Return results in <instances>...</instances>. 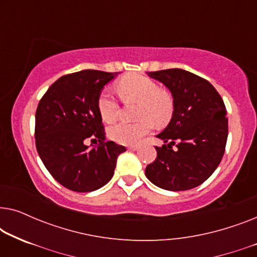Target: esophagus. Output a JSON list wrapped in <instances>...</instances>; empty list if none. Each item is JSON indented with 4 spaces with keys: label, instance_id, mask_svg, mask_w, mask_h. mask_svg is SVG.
I'll return each instance as SVG.
<instances>
[{
    "label": "esophagus",
    "instance_id": "1",
    "mask_svg": "<svg viewBox=\"0 0 257 257\" xmlns=\"http://www.w3.org/2000/svg\"><path fill=\"white\" fill-rule=\"evenodd\" d=\"M128 150L130 151H138V146H130Z\"/></svg>",
    "mask_w": 257,
    "mask_h": 257
}]
</instances>
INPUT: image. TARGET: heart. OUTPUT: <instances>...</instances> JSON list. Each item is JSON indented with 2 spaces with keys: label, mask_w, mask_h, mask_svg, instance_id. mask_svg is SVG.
Masks as SVG:
<instances>
[{
  "label": "heart",
  "mask_w": 257,
  "mask_h": 257,
  "mask_svg": "<svg viewBox=\"0 0 257 257\" xmlns=\"http://www.w3.org/2000/svg\"><path fill=\"white\" fill-rule=\"evenodd\" d=\"M118 93L125 101H139L138 118L142 120L135 124L118 122L111 126L108 135L121 145H136L152 128L154 124L163 125L173 112V99L166 91L160 90L151 78L140 75H130L117 84ZM98 110L104 121L113 122L119 115V105L113 96L104 91L98 99Z\"/></svg>",
  "instance_id": "obj_1"
}]
</instances>
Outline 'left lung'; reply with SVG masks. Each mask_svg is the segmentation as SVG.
<instances>
[{
  "label": "left lung",
  "mask_w": 257,
  "mask_h": 257,
  "mask_svg": "<svg viewBox=\"0 0 257 257\" xmlns=\"http://www.w3.org/2000/svg\"><path fill=\"white\" fill-rule=\"evenodd\" d=\"M147 76L170 90L173 113L157 136L166 145L156 147L157 159L146 167V178L166 191L194 188L213 174L226 149L228 119L222 98L209 82L186 70H161Z\"/></svg>",
  "instance_id": "8db88e82"
}]
</instances>
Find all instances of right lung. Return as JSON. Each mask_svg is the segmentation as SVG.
<instances>
[{"mask_svg":"<svg viewBox=\"0 0 257 257\" xmlns=\"http://www.w3.org/2000/svg\"><path fill=\"white\" fill-rule=\"evenodd\" d=\"M119 72L82 70L58 78L36 111L35 139L44 166L59 184L75 192H92L113 177L117 158L125 152L114 142L104 143L98 99ZM99 142L97 149L86 145ZM90 146H92L91 144Z\"/></svg>","mask_w":257,"mask_h":257,"instance_id":"right-lung-1","label":"right lung"}]
</instances>
